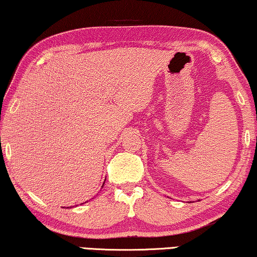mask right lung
I'll return each mask as SVG.
<instances>
[{
    "mask_svg": "<svg viewBox=\"0 0 257 257\" xmlns=\"http://www.w3.org/2000/svg\"><path fill=\"white\" fill-rule=\"evenodd\" d=\"M103 185H104V183H103Z\"/></svg>",
    "mask_w": 257,
    "mask_h": 257,
    "instance_id": "right-lung-1",
    "label": "right lung"
}]
</instances>
